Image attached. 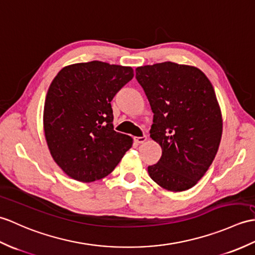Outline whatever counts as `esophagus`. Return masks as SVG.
Listing matches in <instances>:
<instances>
[{"label":"esophagus","mask_w":255,"mask_h":255,"mask_svg":"<svg viewBox=\"0 0 255 255\" xmlns=\"http://www.w3.org/2000/svg\"><path fill=\"white\" fill-rule=\"evenodd\" d=\"M134 139H135V142H136V143H138V144H142V143H144V142H145V140L147 139V137L145 136V135H143V136H138V137H135Z\"/></svg>","instance_id":"34e87169"}]
</instances>
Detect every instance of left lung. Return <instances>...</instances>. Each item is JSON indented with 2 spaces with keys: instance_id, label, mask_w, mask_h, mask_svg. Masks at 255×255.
Segmentation results:
<instances>
[{
  "instance_id": "obj_1",
  "label": "left lung",
  "mask_w": 255,
  "mask_h": 255,
  "mask_svg": "<svg viewBox=\"0 0 255 255\" xmlns=\"http://www.w3.org/2000/svg\"><path fill=\"white\" fill-rule=\"evenodd\" d=\"M154 113L150 137L161 146L149 177L172 192L191 189L208 170L222 139L223 119L212 83L194 66L163 62L135 70Z\"/></svg>"
}]
</instances>
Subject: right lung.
I'll return each mask as SVG.
<instances>
[{
    "label": "right lung",
    "instance_id": "add662e5",
    "mask_svg": "<svg viewBox=\"0 0 255 255\" xmlns=\"http://www.w3.org/2000/svg\"><path fill=\"white\" fill-rule=\"evenodd\" d=\"M133 69L92 61L62 69L51 83L43 129L51 156L72 179L93 182L112 172L132 137L113 129L111 100Z\"/></svg>",
    "mask_w": 255,
    "mask_h": 255
}]
</instances>
